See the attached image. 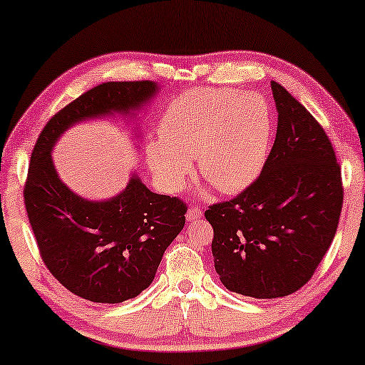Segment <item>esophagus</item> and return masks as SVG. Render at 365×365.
<instances>
[{
	"instance_id": "esophagus-1",
	"label": "esophagus",
	"mask_w": 365,
	"mask_h": 365,
	"mask_svg": "<svg viewBox=\"0 0 365 365\" xmlns=\"http://www.w3.org/2000/svg\"><path fill=\"white\" fill-rule=\"evenodd\" d=\"M202 215H204V214H202V210L199 209V207H190V209L187 210V214H186L189 222L199 220V218H202Z\"/></svg>"
}]
</instances>
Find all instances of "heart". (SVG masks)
<instances>
[{"label": "heart", "instance_id": "1", "mask_svg": "<svg viewBox=\"0 0 365 365\" xmlns=\"http://www.w3.org/2000/svg\"><path fill=\"white\" fill-rule=\"evenodd\" d=\"M160 138L147 143L151 173L166 192H179L192 173V160L223 194L253 184L266 165L272 114L264 99L233 89H197L168 106Z\"/></svg>", "mask_w": 365, "mask_h": 365}]
</instances>
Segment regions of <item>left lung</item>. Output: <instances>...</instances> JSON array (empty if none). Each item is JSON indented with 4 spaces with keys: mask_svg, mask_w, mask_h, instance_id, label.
<instances>
[{
    "mask_svg": "<svg viewBox=\"0 0 365 365\" xmlns=\"http://www.w3.org/2000/svg\"><path fill=\"white\" fill-rule=\"evenodd\" d=\"M271 88L277 133L261 175L205 210L222 284L255 299L290 295L312 279L333 243L344 197L323 127L284 86Z\"/></svg>",
    "mask_w": 365,
    "mask_h": 365,
    "instance_id": "8db88e82",
    "label": "left lung"
}]
</instances>
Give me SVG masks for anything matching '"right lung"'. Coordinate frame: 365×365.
Returning a JSON list of instances; mask_svg holds the SVG:
<instances>
[{
	"mask_svg": "<svg viewBox=\"0 0 365 365\" xmlns=\"http://www.w3.org/2000/svg\"><path fill=\"white\" fill-rule=\"evenodd\" d=\"M153 81H109L60 109L32 150L24 204L43 264L81 299L120 304L153 282L168 246L186 223L187 205L160 195L135 175L109 200H86L60 181L52 148L78 122L128 112L153 98Z\"/></svg>",
	"mask_w": 365,
	"mask_h": 365,
	"instance_id": "obj_1",
	"label": "right lung"
}]
</instances>
